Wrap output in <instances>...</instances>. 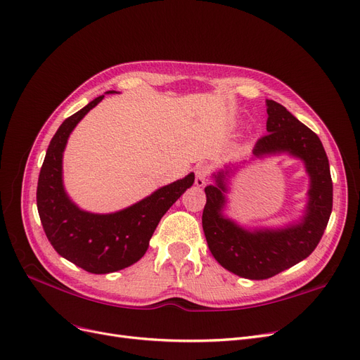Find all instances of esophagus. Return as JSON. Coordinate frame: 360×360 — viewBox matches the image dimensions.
Instances as JSON below:
<instances>
[{"label": "esophagus", "instance_id": "34e87169", "mask_svg": "<svg viewBox=\"0 0 360 360\" xmlns=\"http://www.w3.org/2000/svg\"><path fill=\"white\" fill-rule=\"evenodd\" d=\"M210 174V168L205 164H200L195 168V184L198 188H202V186L207 183Z\"/></svg>", "mask_w": 360, "mask_h": 360}]
</instances>
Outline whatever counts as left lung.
Listing matches in <instances>:
<instances>
[{"instance_id":"8db88e82","label":"left lung","mask_w":360,"mask_h":360,"mask_svg":"<svg viewBox=\"0 0 360 360\" xmlns=\"http://www.w3.org/2000/svg\"><path fill=\"white\" fill-rule=\"evenodd\" d=\"M267 133L255 143L251 161L288 155L304 164L309 176L307 202L303 214L279 227H245L226 215L229 184L247 164L224 165L212 172L207 186L202 227L212 257L240 278L262 281L307 258L325 232L333 211V180L321 139L282 105L266 100Z\"/></svg>"}]
</instances>
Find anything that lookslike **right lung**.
Listing matches in <instances>:
<instances>
[{"label":"right lung","mask_w":360,"mask_h":360,"mask_svg":"<svg viewBox=\"0 0 360 360\" xmlns=\"http://www.w3.org/2000/svg\"><path fill=\"white\" fill-rule=\"evenodd\" d=\"M117 91H108L113 94ZM105 96H98L62 122L42 162L37 207L44 232L63 258L96 275L122 270L146 254L155 229L169 207L188 191L195 174L172 181L124 210L96 214L79 208L63 184V152L78 122Z\"/></svg>","instance_id":"add662e5"}]
</instances>
